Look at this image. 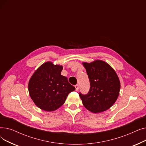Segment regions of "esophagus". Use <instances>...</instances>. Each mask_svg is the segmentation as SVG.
Returning <instances> with one entry per match:
<instances>
[{
	"mask_svg": "<svg viewBox=\"0 0 146 146\" xmlns=\"http://www.w3.org/2000/svg\"><path fill=\"white\" fill-rule=\"evenodd\" d=\"M74 86H75V88H76V90H79V85H78V84H77V85H76Z\"/></svg>",
	"mask_w": 146,
	"mask_h": 146,
	"instance_id": "1",
	"label": "esophagus"
}]
</instances>
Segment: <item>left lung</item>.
Segmentation results:
<instances>
[{"label": "left lung", "instance_id": "8db88e82", "mask_svg": "<svg viewBox=\"0 0 146 146\" xmlns=\"http://www.w3.org/2000/svg\"><path fill=\"white\" fill-rule=\"evenodd\" d=\"M90 81V89L86 95L79 93L85 108L94 113L110 108L115 102L120 90V82L113 69L102 60L83 63Z\"/></svg>", "mask_w": 146, "mask_h": 146}]
</instances>
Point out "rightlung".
I'll use <instances>...</instances> for the list:
<instances>
[{
	"label": "right lung",
	"instance_id": "add662e5",
	"mask_svg": "<svg viewBox=\"0 0 146 146\" xmlns=\"http://www.w3.org/2000/svg\"><path fill=\"white\" fill-rule=\"evenodd\" d=\"M63 66L51 62L42 64L28 83L29 95L35 104L46 111H53L63 105L69 93L75 90L65 76L61 75Z\"/></svg>",
	"mask_w": 146,
	"mask_h": 146
}]
</instances>
